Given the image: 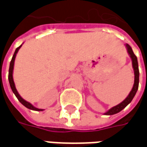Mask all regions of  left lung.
Instances as JSON below:
<instances>
[{"label":"left lung","mask_w":147,"mask_h":147,"mask_svg":"<svg viewBox=\"0 0 147 147\" xmlns=\"http://www.w3.org/2000/svg\"><path fill=\"white\" fill-rule=\"evenodd\" d=\"M126 48L127 50V53L129 54L130 57L132 61V67L134 69V74H135V81H134V85L131 90L130 91L129 94L127 95L126 98L123 100V102L118 104L116 106H114L113 108H111L109 111H107L106 113H105V115H113V114L118 113L119 112L123 109L126 107L127 105L129 104L130 102L132 101V99L134 98V97L136 95V92L138 90L139 88V65H138V60L136 56L134 54V53L132 51V49L130 46L128 44H126Z\"/></svg>","instance_id":"1"}]
</instances>
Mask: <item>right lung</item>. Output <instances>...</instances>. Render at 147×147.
I'll list each match as a JSON object with an SVG mask.
<instances>
[{
  "mask_svg": "<svg viewBox=\"0 0 147 147\" xmlns=\"http://www.w3.org/2000/svg\"><path fill=\"white\" fill-rule=\"evenodd\" d=\"M21 46H22V45H21L20 46H19V47L16 49V51H15L14 53V55H13V57H12V58H11V62H10L9 71H8V81H9V84H10V86H11V90H12V92L14 93V94L16 95V97L17 98L18 100H19V101H20V102L21 103L25 106V107H27V109H31V110L43 111L44 109L36 108V107H34L33 105H31L30 102L25 101V100H24V99L23 98L20 94H19L17 90H16V86H15L14 80H13V76H12V74H13V68H14V62H15V59H16V54H17L18 51H19V49H20Z\"/></svg>",
  "mask_w": 147,
  "mask_h": 147,
  "instance_id": "1",
  "label": "right lung"
}]
</instances>
